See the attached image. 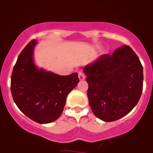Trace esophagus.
Masks as SVG:
<instances>
[{
	"mask_svg": "<svg viewBox=\"0 0 153 153\" xmlns=\"http://www.w3.org/2000/svg\"><path fill=\"white\" fill-rule=\"evenodd\" d=\"M78 76H79V80H84L85 79V75L83 72L79 71V74H78Z\"/></svg>",
	"mask_w": 153,
	"mask_h": 153,
	"instance_id": "obj_1",
	"label": "esophagus"
}]
</instances>
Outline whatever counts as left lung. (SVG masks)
I'll list each match as a JSON object with an SVG mask.
<instances>
[{
    "instance_id": "obj_1",
    "label": "left lung",
    "mask_w": 153,
    "mask_h": 153,
    "mask_svg": "<svg viewBox=\"0 0 153 153\" xmlns=\"http://www.w3.org/2000/svg\"><path fill=\"white\" fill-rule=\"evenodd\" d=\"M83 72L87 77V97L92 111L102 121L120 120L140 100L143 66L129 46L120 47L113 55H102L86 66Z\"/></svg>"
}]
</instances>
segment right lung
I'll use <instances>...</instances> for the list:
<instances>
[{
  "label": "right lung",
  "instance_id": "add662e5",
  "mask_svg": "<svg viewBox=\"0 0 153 153\" xmlns=\"http://www.w3.org/2000/svg\"><path fill=\"white\" fill-rule=\"evenodd\" d=\"M32 40L19 55L13 69L10 90L13 100L25 116L40 124L50 123L61 115L67 95L79 83L77 73L60 76L35 66Z\"/></svg>",
  "mask_w": 153,
  "mask_h": 153
}]
</instances>
